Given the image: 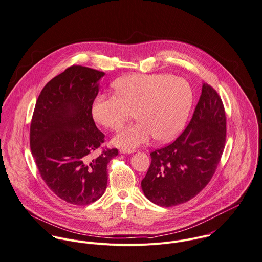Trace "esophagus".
<instances>
[{"instance_id":"1","label":"esophagus","mask_w":262,"mask_h":262,"mask_svg":"<svg viewBox=\"0 0 262 262\" xmlns=\"http://www.w3.org/2000/svg\"><path fill=\"white\" fill-rule=\"evenodd\" d=\"M119 152H120L121 154H133V153H135L136 151H135V150H132V149H120Z\"/></svg>"}]
</instances>
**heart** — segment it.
Returning <instances> with one entry per match:
<instances>
[{
	"instance_id": "heart-1",
	"label": "heart",
	"mask_w": 262,
	"mask_h": 262,
	"mask_svg": "<svg viewBox=\"0 0 262 262\" xmlns=\"http://www.w3.org/2000/svg\"><path fill=\"white\" fill-rule=\"evenodd\" d=\"M115 96L101 94L92 104V116L106 128L119 129L135 112L137 122L121 129L113 143L134 149L153 137L161 142L176 138L186 125L194 93L183 77L167 73L130 74L113 83Z\"/></svg>"
}]
</instances>
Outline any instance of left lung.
<instances>
[{
	"mask_svg": "<svg viewBox=\"0 0 262 262\" xmlns=\"http://www.w3.org/2000/svg\"><path fill=\"white\" fill-rule=\"evenodd\" d=\"M227 134L223 101L209 84L202 93L185 132L170 145L152 152L141 186L144 195L162 207L176 206L199 194L221 161Z\"/></svg>",
	"mask_w": 262,
	"mask_h": 262,
	"instance_id": "left-lung-1",
	"label": "left lung"
}]
</instances>
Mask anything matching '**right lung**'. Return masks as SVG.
<instances>
[{
  "label": "right lung",
  "mask_w": 262,
  "mask_h": 262,
  "mask_svg": "<svg viewBox=\"0 0 262 262\" xmlns=\"http://www.w3.org/2000/svg\"><path fill=\"white\" fill-rule=\"evenodd\" d=\"M104 72L73 65L51 79L35 103L30 124V149L50 190L67 203L86 205L107 187V165L117 149L92 153L104 142L92 116Z\"/></svg>",
  "instance_id": "add662e5"
}]
</instances>
